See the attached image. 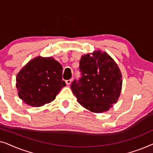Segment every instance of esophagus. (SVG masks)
<instances>
[{"label": "esophagus", "mask_w": 153, "mask_h": 153, "mask_svg": "<svg viewBox=\"0 0 153 153\" xmlns=\"http://www.w3.org/2000/svg\"><path fill=\"white\" fill-rule=\"evenodd\" d=\"M72 79H69V80H66V84L67 85H70V83H71V82H72Z\"/></svg>", "instance_id": "1"}]
</instances>
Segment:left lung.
<instances>
[{
  "label": "left lung",
  "instance_id": "obj_1",
  "mask_svg": "<svg viewBox=\"0 0 153 153\" xmlns=\"http://www.w3.org/2000/svg\"><path fill=\"white\" fill-rule=\"evenodd\" d=\"M79 70L81 77L70 86L77 101L91 112L107 111L118 102L122 89L118 65L107 53L98 50L81 57Z\"/></svg>",
  "mask_w": 153,
  "mask_h": 153
}]
</instances>
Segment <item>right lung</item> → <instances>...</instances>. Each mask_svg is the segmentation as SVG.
Masks as SVG:
<instances>
[{"label": "right lung", "mask_w": 153, "mask_h": 153, "mask_svg": "<svg viewBox=\"0 0 153 153\" xmlns=\"http://www.w3.org/2000/svg\"><path fill=\"white\" fill-rule=\"evenodd\" d=\"M62 74V65L53 58H33L16 75V85L20 99L35 107L50 103L66 85Z\"/></svg>", "instance_id": "add662e5"}]
</instances>
